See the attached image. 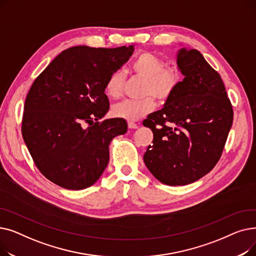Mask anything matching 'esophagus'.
<instances>
[{"label":"esophagus","mask_w":256,"mask_h":256,"mask_svg":"<svg viewBox=\"0 0 256 256\" xmlns=\"http://www.w3.org/2000/svg\"><path fill=\"white\" fill-rule=\"evenodd\" d=\"M128 128H138V124H135V122H132V121H128Z\"/></svg>","instance_id":"obj_1"}]
</instances>
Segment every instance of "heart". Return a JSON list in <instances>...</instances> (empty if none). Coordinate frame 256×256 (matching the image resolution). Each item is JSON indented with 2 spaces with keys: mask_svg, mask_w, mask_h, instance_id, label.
<instances>
[{
  "mask_svg": "<svg viewBox=\"0 0 256 256\" xmlns=\"http://www.w3.org/2000/svg\"><path fill=\"white\" fill-rule=\"evenodd\" d=\"M132 74L145 78L143 86L144 96H152L164 102L170 98L180 83V74L176 67L165 66V62L150 52H143L130 63ZM124 74L122 70H114L106 80L104 90L111 98H118L122 92ZM152 96L139 100H126L112 108V114L128 121L138 120L152 112L156 102Z\"/></svg>",
  "mask_w": 256,
  "mask_h": 256,
  "instance_id": "b5f03b06",
  "label": "heart"
}]
</instances>
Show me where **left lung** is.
I'll list each match as a JSON object with an SVG mask.
<instances>
[{
	"label": "left lung",
	"mask_w": 256,
	"mask_h": 256,
	"mask_svg": "<svg viewBox=\"0 0 256 256\" xmlns=\"http://www.w3.org/2000/svg\"><path fill=\"white\" fill-rule=\"evenodd\" d=\"M176 64L184 80L143 121L154 132L144 163L168 186L192 184L216 166L234 120L223 80L199 50L180 48Z\"/></svg>",
	"instance_id": "obj_1"
}]
</instances>
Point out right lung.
<instances>
[{"label": "right lung", "instance_id": "1", "mask_svg": "<svg viewBox=\"0 0 256 256\" xmlns=\"http://www.w3.org/2000/svg\"><path fill=\"white\" fill-rule=\"evenodd\" d=\"M132 52L134 46H74L59 54L34 80L24 102L22 134L48 180L83 190L100 178L109 163L111 141L128 130L124 119L100 121L110 108L106 80Z\"/></svg>", "mask_w": 256, "mask_h": 256}]
</instances>
